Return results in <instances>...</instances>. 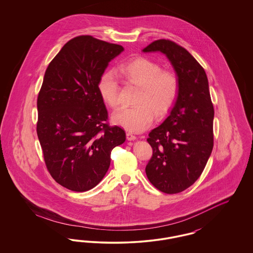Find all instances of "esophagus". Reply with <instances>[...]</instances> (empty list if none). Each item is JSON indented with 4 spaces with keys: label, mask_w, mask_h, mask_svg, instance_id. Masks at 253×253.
Returning a JSON list of instances; mask_svg holds the SVG:
<instances>
[{
    "label": "esophagus",
    "mask_w": 253,
    "mask_h": 253,
    "mask_svg": "<svg viewBox=\"0 0 253 253\" xmlns=\"http://www.w3.org/2000/svg\"><path fill=\"white\" fill-rule=\"evenodd\" d=\"M126 137H127V139L128 140H135L136 139V136L134 135V134H132V132H128L126 133Z\"/></svg>",
    "instance_id": "obj_1"
}]
</instances>
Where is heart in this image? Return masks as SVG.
Instances as JSON below:
<instances>
[{
	"label": "heart",
	"mask_w": 253,
	"mask_h": 253,
	"mask_svg": "<svg viewBox=\"0 0 253 253\" xmlns=\"http://www.w3.org/2000/svg\"><path fill=\"white\" fill-rule=\"evenodd\" d=\"M119 71L124 81L140 87L134 107L123 108L112 117L113 122L132 132H142L154 121L155 115L165 116L174 104L179 93V81L174 73L162 71L153 60L137 58L123 63ZM97 90L109 107L120 106V85L114 73H102Z\"/></svg>",
	"instance_id": "1"
}]
</instances>
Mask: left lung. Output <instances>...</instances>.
Returning <instances> with one entry per match:
<instances>
[{
    "label": "left lung",
    "mask_w": 253,
    "mask_h": 253,
    "mask_svg": "<svg viewBox=\"0 0 253 253\" xmlns=\"http://www.w3.org/2000/svg\"><path fill=\"white\" fill-rule=\"evenodd\" d=\"M142 52L164 54L179 81L168 118L149 133L153 157L146 174L159 191L181 193L199 178L213 148L214 110L208 78L198 61L171 41H155Z\"/></svg>",
    "instance_id": "1"
}]
</instances>
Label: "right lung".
Returning a JSON list of instances; mask_svg holds the SVG:
<instances>
[{
    "mask_svg": "<svg viewBox=\"0 0 253 253\" xmlns=\"http://www.w3.org/2000/svg\"><path fill=\"white\" fill-rule=\"evenodd\" d=\"M124 48L92 36L70 40L49 63L38 96L37 133L51 176L73 192H86L106 174L112 150L126 139L106 123L97 82Z\"/></svg>",
    "mask_w": 253,
    "mask_h": 253,
    "instance_id": "obj_1",
    "label": "right lung"
}]
</instances>
